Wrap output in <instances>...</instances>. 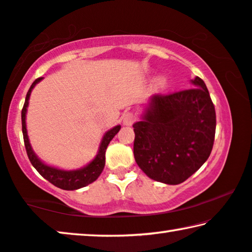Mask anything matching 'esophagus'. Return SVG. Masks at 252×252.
I'll list each match as a JSON object with an SVG mask.
<instances>
[{"mask_svg":"<svg viewBox=\"0 0 252 252\" xmlns=\"http://www.w3.org/2000/svg\"><path fill=\"white\" fill-rule=\"evenodd\" d=\"M134 122V116L132 113H130V112H126V113H125L122 115V123L123 126H131L133 125Z\"/></svg>","mask_w":252,"mask_h":252,"instance_id":"esophagus-1","label":"esophagus"}]
</instances>
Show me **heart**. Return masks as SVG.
I'll use <instances>...</instances> for the list:
<instances>
[{"instance_id":"heart-1","label":"heart","mask_w":252,"mask_h":252,"mask_svg":"<svg viewBox=\"0 0 252 252\" xmlns=\"http://www.w3.org/2000/svg\"><path fill=\"white\" fill-rule=\"evenodd\" d=\"M166 86H167V78L163 76V74L157 76L152 82V88L154 92H162L163 89L166 88Z\"/></svg>"}]
</instances>
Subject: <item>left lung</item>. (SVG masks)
I'll list each match as a JSON object with an SVG mask.
<instances>
[{"label":"left lung","mask_w":252,"mask_h":252,"mask_svg":"<svg viewBox=\"0 0 252 252\" xmlns=\"http://www.w3.org/2000/svg\"><path fill=\"white\" fill-rule=\"evenodd\" d=\"M193 88L148 98L133 125L134 159L152 180L175 186L202 166L212 153L215 107L205 82Z\"/></svg>","instance_id":"left-lung-1"}]
</instances>
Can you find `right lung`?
<instances>
[{
    "instance_id": "obj_1",
    "label": "right lung",
    "mask_w": 252,
    "mask_h": 252,
    "mask_svg": "<svg viewBox=\"0 0 252 252\" xmlns=\"http://www.w3.org/2000/svg\"><path fill=\"white\" fill-rule=\"evenodd\" d=\"M42 80L43 78L36 79V80L32 82V85L30 86L27 96H26L24 108H22L21 112L22 133H24V140L26 150H27V155L29 157L30 163H32V166L36 168L37 172H38L44 179L50 181L52 185H54L55 187H58L60 189L63 190H78L80 189V188H84L90 185V183H93L94 181H96V180L98 179V176L103 172L105 166V152H106L107 146L110 144L112 139L115 137V134L119 132L120 129H121V126H115L104 133L102 140H100L98 150H97L96 156L94 157L87 165H85L84 167L76 168V170H63V168L55 167L52 166V165L44 163L43 160L36 155L32 145H30L27 125H26V116H27L30 95H32V89L35 88V86Z\"/></svg>"
}]
</instances>
